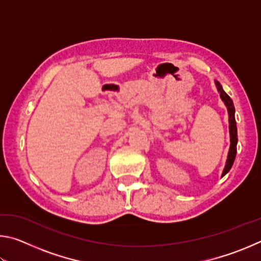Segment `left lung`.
I'll return each instance as SVG.
<instances>
[{"label": "left lung", "mask_w": 261, "mask_h": 261, "mask_svg": "<svg viewBox=\"0 0 261 261\" xmlns=\"http://www.w3.org/2000/svg\"><path fill=\"white\" fill-rule=\"evenodd\" d=\"M216 87H218V91L220 92V96L221 99L224 101L227 108H228V113H229V131H230V149H229V154H228V160L226 163V167H224V170L222 173V176L226 175L230 168L232 167V163L235 161L236 158V152H237V126H236V121H235V107H233L232 100L230 99L226 92L223 91L222 86L219 82H215Z\"/></svg>", "instance_id": "left-lung-1"}]
</instances>
